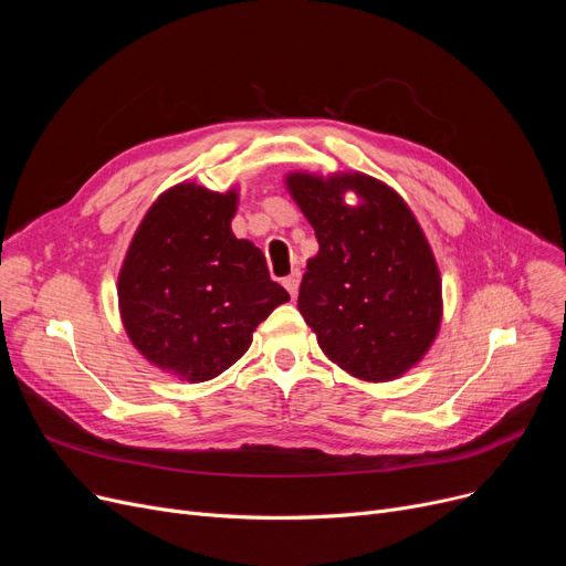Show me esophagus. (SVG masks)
Segmentation results:
<instances>
[{"mask_svg":"<svg viewBox=\"0 0 566 566\" xmlns=\"http://www.w3.org/2000/svg\"><path fill=\"white\" fill-rule=\"evenodd\" d=\"M282 284L291 293V298H295V293H298V286H301V271H293L291 275H286L282 280Z\"/></svg>","mask_w":566,"mask_h":566,"instance_id":"34e87169","label":"esophagus"}]
</instances>
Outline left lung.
<instances>
[{"label": "left lung", "mask_w": 566, "mask_h": 566, "mask_svg": "<svg viewBox=\"0 0 566 566\" xmlns=\"http://www.w3.org/2000/svg\"><path fill=\"white\" fill-rule=\"evenodd\" d=\"M286 186L318 241L298 293L318 346L363 380L401 376L429 350L442 314L438 265L418 220L365 174H291ZM346 189L364 206L346 207Z\"/></svg>", "instance_id": "left-lung-1"}]
</instances>
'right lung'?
Masks as SVG:
<instances>
[{
  "label": "right lung",
  "mask_w": 566,
  "mask_h": 566,
  "mask_svg": "<svg viewBox=\"0 0 566 566\" xmlns=\"http://www.w3.org/2000/svg\"><path fill=\"white\" fill-rule=\"evenodd\" d=\"M235 192L167 190L142 220L118 275L126 333L148 363L190 382L216 378L289 293L263 252L231 233Z\"/></svg>",
  "instance_id": "right-lung-1"
}]
</instances>
